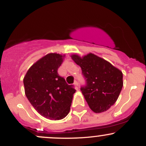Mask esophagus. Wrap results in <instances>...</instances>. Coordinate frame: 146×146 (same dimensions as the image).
Returning a JSON list of instances; mask_svg holds the SVG:
<instances>
[{
  "mask_svg": "<svg viewBox=\"0 0 146 146\" xmlns=\"http://www.w3.org/2000/svg\"><path fill=\"white\" fill-rule=\"evenodd\" d=\"M74 85H75V86H76V87H77V88H78V86H79V84H78V82H77V81H76V80H75V81L74 82Z\"/></svg>",
  "mask_w": 146,
  "mask_h": 146,
  "instance_id": "esophagus-1",
  "label": "esophagus"
}]
</instances>
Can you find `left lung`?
Masks as SVG:
<instances>
[{
  "label": "left lung",
  "instance_id": "obj_1",
  "mask_svg": "<svg viewBox=\"0 0 146 146\" xmlns=\"http://www.w3.org/2000/svg\"><path fill=\"white\" fill-rule=\"evenodd\" d=\"M81 67L86 85L81 91L90 108L95 113L106 111L119 98L123 87V73L109 62L90 53L83 57L71 56Z\"/></svg>",
  "mask_w": 146,
  "mask_h": 146
}]
</instances>
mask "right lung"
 Here are the masks:
<instances>
[{
    "label": "right lung",
    "mask_w": 146,
    "mask_h": 146,
    "mask_svg": "<svg viewBox=\"0 0 146 146\" xmlns=\"http://www.w3.org/2000/svg\"><path fill=\"white\" fill-rule=\"evenodd\" d=\"M64 57L48 53L33 64L23 79L28 100L40 115L48 119H62L68 115L76 90L58 73Z\"/></svg>",
    "instance_id": "add662e5"
}]
</instances>
